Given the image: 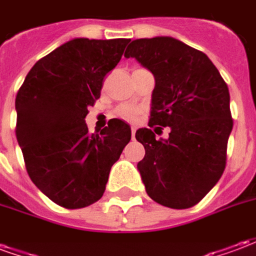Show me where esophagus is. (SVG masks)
Here are the masks:
<instances>
[{"label": "esophagus", "mask_w": 256, "mask_h": 256, "mask_svg": "<svg viewBox=\"0 0 256 256\" xmlns=\"http://www.w3.org/2000/svg\"><path fill=\"white\" fill-rule=\"evenodd\" d=\"M136 130H137L136 126H132V137H133V138H134V136H136Z\"/></svg>", "instance_id": "esophagus-1"}]
</instances>
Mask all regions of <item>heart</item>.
Wrapping results in <instances>:
<instances>
[{
	"mask_svg": "<svg viewBox=\"0 0 256 256\" xmlns=\"http://www.w3.org/2000/svg\"><path fill=\"white\" fill-rule=\"evenodd\" d=\"M116 114L126 120H136L141 114V108L133 104H124L118 108Z\"/></svg>",
	"mask_w": 256,
	"mask_h": 256,
	"instance_id": "heart-1",
	"label": "heart"
}]
</instances>
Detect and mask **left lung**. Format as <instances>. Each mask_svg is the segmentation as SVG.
<instances>
[{
    "label": "left lung",
    "instance_id": "obj_1",
    "mask_svg": "<svg viewBox=\"0 0 256 256\" xmlns=\"http://www.w3.org/2000/svg\"><path fill=\"white\" fill-rule=\"evenodd\" d=\"M124 58L155 76L148 126L170 128L167 140H156L150 128L136 132L145 148L137 164L145 190L162 206L189 208L225 170L233 128L228 84L207 54L172 36L134 40Z\"/></svg>",
    "mask_w": 256,
    "mask_h": 256
}]
</instances>
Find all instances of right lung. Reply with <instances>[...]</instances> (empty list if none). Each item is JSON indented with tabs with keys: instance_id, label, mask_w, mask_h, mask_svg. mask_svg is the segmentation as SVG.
I'll return each instance as SVG.
<instances>
[{
	"instance_id": "1",
	"label": "right lung",
	"mask_w": 256,
	"mask_h": 256,
	"mask_svg": "<svg viewBox=\"0 0 256 256\" xmlns=\"http://www.w3.org/2000/svg\"><path fill=\"white\" fill-rule=\"evenodd\" d=\"M130 40L75 38L38 60L18 92L16 138L31 181L52 202L84 208L101 198L132 130L120 119L90 133L84 118Z\"/></svg>"
}]
</instances>
